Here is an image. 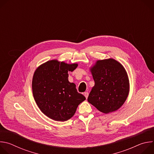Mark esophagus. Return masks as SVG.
Returning a JSON list of instances; mask_svg holds the SVG:
<instances>
[{"label":"esophagus","instance_id":"esophagus-1","mask_svg":"<svg viewBox=\"0 0 154 154\" xmlns=\"http://www.w3.org/2000/svg\"><path fill=\"white\" fill-rule=\"evenodd\" d=\"M83 95L85 96V97L87 99L88 98V95H89V93H88V92H85L84 93H83Z\"/></svg>","mask_w":154,"mask_h":154}]
</instances>
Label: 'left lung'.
<instances>
[{
  "label": "left lung",
  "instance_id": "obj_1",
  "mask_svg": "<svg viewBox=\"0 0 154 154\" xmlns=\"http://www.w3.org/2000/svg\"><path fill=\"white\" fill-rule=\"evenodd\" d=\"M90 71L95 84L88 101L103 113L116 111L129 93L128 78L123 66L109 58L97 60Z\"/></svg>",
  "mask_w": 154,
  "mask_h": 154
}]
</instances>
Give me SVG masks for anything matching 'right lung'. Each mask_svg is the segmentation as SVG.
Wrapping results in <instances>:
<instances>
[{"label": "right lung", "instance_id": "right-lung-1", "mask_svg": "<svg viewBox=\"0 0 154 154\" xmlns=\"http://www.w3.org/2000/svg\"><path fill=\"white\" fill-rule=\"evenodd\" d=\"M77 66L53 60L40 65L35 71L32 80L35 100L41 111L53 120L69 119L86 99L77 92L75 85L68 80V71H73Z\"/></svg>", "mask_w": 154, "mask_h": 154}]
</instances>
